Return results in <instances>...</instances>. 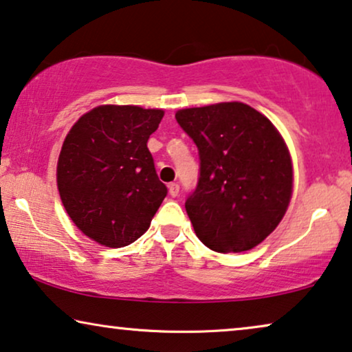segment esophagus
<instances>
[{
    "label": "esophagus",
    "mask_w": 352,
    "mask_h": 352,
    "mask_svg": "<svg viewBox=\"0 0 352 352\" xmlns=\"http://www.w3.org/2000/svg\"><path fill=\"white\" fill-rule=\"evenodd\" d=\"M168 192H170L171 197H177V194H179V184H177V182H171V184H168Z\"/></svg>",
    "instance_id": "34e87169"
}]
</instances>
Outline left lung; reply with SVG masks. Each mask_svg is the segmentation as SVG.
Here are the masks:
<instances>
[{
	"label": "left lung",
	"mask_w": 352,
	"mask_h": 352,
	"mask_svg": "<svg viewBox=\"0 0 352 352\" xmlns=\"http://www.w3.org/2000/svg\"><path fill=\"white\" fill-rule=\"evenodd\" d=\"M176 120L199 148L200 177L186 200L197 237L218 253L254 248L292 199L293 166L280 133L243 102L182 109Z\"/></svg>",
	"instance_id": "1"
}]
</instances>
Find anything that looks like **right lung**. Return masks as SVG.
<instances>
[{"label": "right lung", "instance_id": "1", "mask_svg": "<svg viewBox=\"0 0 352 352\" xmlns=\"http://www.w3.org/2000/svg\"><path fill=\"white\" fill-rule=\"evenodd\" d=\"M163 115L138 105H99L62 144V204L76 228L104 247H126L141 237L166 197L147 148Z\"/></svg>", "mask_w": 352, "mask_h": 352}]
</instances>
